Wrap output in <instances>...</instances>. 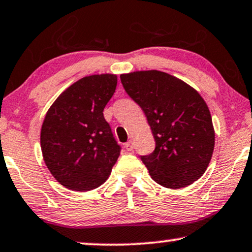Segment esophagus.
<instances>
[{
    "mask_svg": "<svg viewBox=\"0 0 252 252\" xmlns=\"http://www.w3.org/2000/svg\"><path fill=\"white\" fill-rule=\"evenodd\" d=\"M124 147H126V151H132L133 150V140L130 139L129 142H126L124 144Z\"/></svg>",
    "mask_w": 252,
    "mask_h": 252,
    "instance_id": "esophagus-1",
    "label": "esophagus"
}]
</instances>
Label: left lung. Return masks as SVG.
<instances>
[{"mask_svg":"<svg viewBox=\"0 0 252 252\" xmlns=\"http://www.w3.org/2000/svg\"><path fill=\"white\" fill-rule=\"evenodd\" d=\"M122 85L138 103L152 130L156 149L140 159L153 181L169 189L192 184L205 173L214 150L209 107L193 87L169 73H123Z\"/></svg>","mask_w":252,"mask_h":252,"instance_id":"obj_1","label":"left lung"}]
</instances>
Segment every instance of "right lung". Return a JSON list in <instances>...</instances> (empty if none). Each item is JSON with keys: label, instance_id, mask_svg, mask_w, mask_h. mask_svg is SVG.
<instances>
[{"label": "right lung", "instance_id": "right-lung-1", "mask_svg": "<svg viewBox=\"0 0 252 252\" xmlns=\"http://www.w3.org/2000/svg\"><path fill=\"white\" fill-rule=\"evenodd\" d=\"M117 76L84 77L54 101L41 126L42 157L60 184L75 191L101 186L112 173L121 146L103 117Z\"/></svg>", "mask_w": 252, "mask_h": 252}]
</instances>
